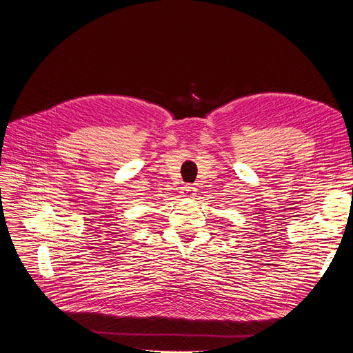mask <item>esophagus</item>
I'll return each instance as SVG.
<instances>
[{
	"label": "esophagus",
	"instance_id": "34e87169",
	"mask_svg": "<svg viewBox=\"0 0 353 353\" xmlns=\"http://www.w3.org/2000/svg\"><path fill=\"white\" fill-rule=\"evenodd\" d=\"M181 194H183V197H186V199H193L194 196H196V189L193 188V186H186V188H183V192H181Z\"/></svg>",
	"mask_w": 353,
	"mask_h": 353
}]
</instances>
